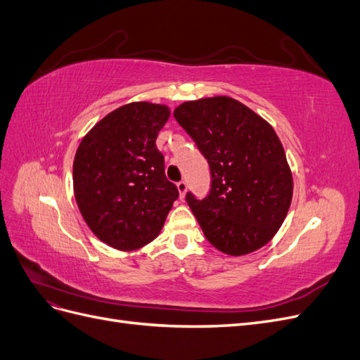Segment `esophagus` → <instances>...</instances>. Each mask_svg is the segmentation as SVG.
I'll list each match as a JSON object with an SVG mask.
<instances>
[{"mask_svg": "<svg viewBox=\"0 0 360 360\" xmlns=\"http://www.w3.org/2000/svg\"><path fill=\"white\" fill-rule=\"evenodd\" d=\"M177 189H179V193H180V198L183 200L184 195H186V189H188L186 181H179L177 183Z\"/></svg>", "mask_w": 360, "mask_h": 360, "instance_id": "1", "label": "esophagus"}]
</instances>
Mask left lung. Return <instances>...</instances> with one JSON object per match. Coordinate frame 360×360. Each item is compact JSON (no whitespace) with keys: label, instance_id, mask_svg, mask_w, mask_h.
Wrapping results in <instances>:
<instances>
[{"label":"left lung","instance_id":"left-lung-1","mask_svg":"<svg viewBox=\"0 0 360 360\" xmlns=\"http://www.w3.org/2000/svg\"><path fill=\"white\" fill-rule=\"evenodd\" d=\"M174 118L210 167V193L204 200L186 195L207 240L233 257L263 248L292 198L291 169L274 127L228 96L184 102Z\"/></svg>","mask_w":360,"mask_h":360}]
</instances>
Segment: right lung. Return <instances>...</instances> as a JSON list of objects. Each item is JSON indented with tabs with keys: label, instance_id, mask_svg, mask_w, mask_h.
I'll use <instances>...</instances> for the list:
<instances>
[{
	"label": "right lung",
	"instance_id": "obj_1",
	"mask_svg": "<svg viewBox=\"0 0 360 360\" xmlns=\"http://www.w3.org/2000/svg\"><path fill=\"white\" fill-rule=\"evenodd\" d=\"M169 114L167 105H123L105 115L76 150V204L90 230L115 249L135 250L153 242L179 198L156 147Z\"/></svg>",
	"mask_w": 360,
	"mask_h": 360
}]
</instances>
